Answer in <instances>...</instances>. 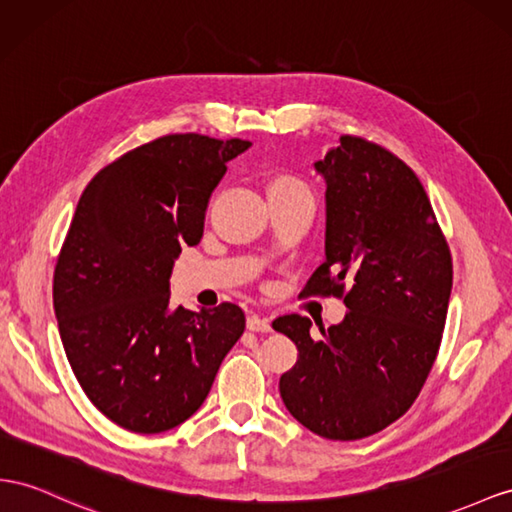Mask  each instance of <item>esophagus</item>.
I'll return each instance as SVG.
<instances>
[{"label": "esophagus", "mask_w": 512, "mask_h": 512, "mask_svg": "<svg viewBox=\"0 0 512 512\" xmlns=\"http://www.w3.org/2000/svg\"><path fill=\"white\" fill-rule=\"evenodd\" d=\"M246 329L248 331H257V333H268L272 326H270L268 318H261V316H257V313H248Z\"/></svg>", "instance_id": "1"}]
</instances>
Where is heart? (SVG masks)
<instances>
[{
	"label": "heart",
	"mask_w": 512,
	"mask_h": 512,
	"mask_svg": "<svg viewBox=\"0 0 512 512\" xmlns=\"http://www.w3.org/2000/svg\"><path fill=\"white\" fill-rule=\"evenodd\" d=\"M279 188H305V186H303V183H300L298 179H294V177L279 175L277 179H272V181H270L268 190H279Z\"/></svg>",
	"instance_id": "b5f03b06"
}]
</instances>
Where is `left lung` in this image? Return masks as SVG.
I'll return each mask as SVG.
<instances>
[{
	"label": "left lung",
	"instance_id": "obj_1",
	"mask_svg": "<svg viewBox=\"0 0 512 512\" xmlns=\"http://www.w3.org/2000/svg\"><path fill=\"white\" fill-rule=\"evenodd\" d=\"M313 168L326 183L324 264L303 294L344 296L348 311L320 326V339L298 313L272 322L298 348L279 391L311 432L355 441L396 422L424 387L448 316L452 257L424 186L387 149L342 136Z\"/></svg>",
	"mask_w": 512,
	"mask_h": 512
}]
</instances>
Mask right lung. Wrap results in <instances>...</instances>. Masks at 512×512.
<instances>
[{
    "label": "right lung",
    "mask_w": 512,
    "mask_h": 512,
    "mask_svg": "<svg viewBox=\"0 0 512 512\" xmlns=\"http://www.w3.org/2000/svg\"><path fill=\"white\" fill-rule=\"evenodd\" d=\"M251 142L170 134L88 183L54 272L64 352L86 396L125 430L155 435L199 411L244 311L170 309L181 246L203 238L209 196Z\"/></svg>",
    "instance_id": "add662e5"
}]
</instances>
